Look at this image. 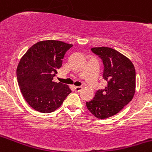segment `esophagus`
<instances>
[{
  "label": "esophagus",
  "mask_w": 152,
  "mask_h": 152,
  "mask_svg": "<svg viewBox=\"0 0 152 152\" xmlns=\"http://www.w3.org/2000/svg\"><path fill=\"white\" fill-rule=\"evenodd\" d=\"M82 90V87H81V86H75L74 87V91H76V92H80Z\"/></svg>",
  "instance_id": "34e87169"
}]
</instances>
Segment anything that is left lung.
Here are the masks:
<instances>
[{
  "mask_svg": "<svg viewBox=\"0 0 152 152\" xmlns=\"http://www.w3.org/2000/svg\"><path fill=\"white\" fill-rule=\"evenodd\" d=\"M91 50L102 60V76L107 85L97 91L86 105L94 117L108 118L119 113L133 99L136 87L134 66L129 58L112 48H93Z\"/></svg>",
  "mask_w": 152,
  "mask_h": 152,
  "instance_id": "left-lung-1",
  "label": "left lung"
}]
</instances>
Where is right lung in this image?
Segmentation results:
<instances>
[{"mask_svg":"<svg viewBox=\"0 0 152 152\" xmlns=\"http://www.w3.org/2000/svg\"><path fill=\"white\" fill-rule=\"evenodd\" d=\"M72 47L60 41H42L20 58L16 72L18 86L26 102L37 111H54L71 93L68 85L53 80L62 65L64 54Z\"/></svg>","mask_w":152,"mask_h":152,"instance_id":"1","label":"right lung"}]
</instances>
